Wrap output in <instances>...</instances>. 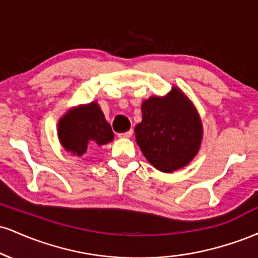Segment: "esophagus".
Wrapping results in <instances>:
<instances>
[{
	"mask_svg": "<svg viewBox=\"0 0 258 258\" xmlns=\"http://www.w3.org/2000/svg\"><path fill=\"white\" fill-rule=\"evenodd\" d=\"M132 136V131H128V132H125V133H120L119 137L120 138H130Z\"/></svg>",
	"mask_w": 258,
	"mask_h": 258,
	"instance_id": "1",
	"label": "esophagus"
}]
</instances>
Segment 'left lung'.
<instances>
[{"label":"left lung","mask_w":258,"mask_h":258,"mask_svg":"<svg viewBox=\"0 0 258 258\" xmlns=\"http://www.w3.org/2000/svg\"><path fill=\"white\" fill-rule=\"evenodd\" d=\"M203 132L199 112L177 86L166 96H152L142 103V122L135 128L143 155L165 173L185 167L195 158Z\"/></svg>","instance_id":"8db88e82"}]
</instances>
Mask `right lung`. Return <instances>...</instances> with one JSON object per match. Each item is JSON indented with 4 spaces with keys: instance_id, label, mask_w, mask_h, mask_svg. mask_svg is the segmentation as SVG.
Returning <instances> with one entry per match:
<instances>
[{
    "instance_id": "add662e5",
    "label": "right lung",
    "mask_w": 258,
    "mask_h": 258,
    "mask_svg": "<svg viewBox=\"0 0 258 258\" xmlns=\"http://www.w3.org/2000/svg\"><path fill=\"white\" fill-rule=\"evenodd\" d=\"M61 147L73 155L82 156L91 144L102 147L114 139L111 126L97 102L74 106L58 121Z\"/></svg>"
}]
</instances>
